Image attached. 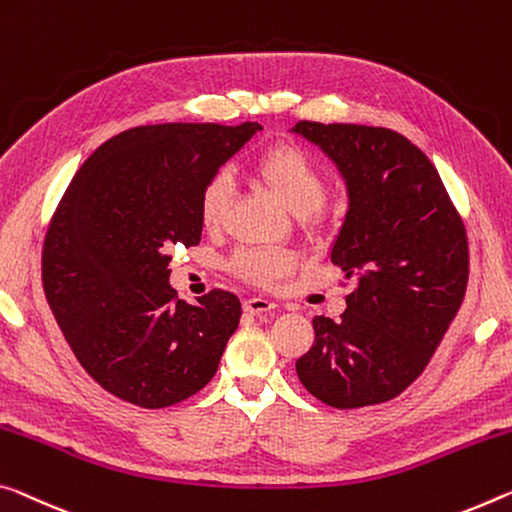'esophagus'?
Listing matches in <instances>:
<instances>
[{
	"mask_svg": "<svg viewBox=\"0 0 512 512\" xmlns=\"http://www.w3.org/2000/svg\"><path fill=\"white\" fill-rule=\"evenodd\" d=\"M243 307H246L248 314H264V312L275 310V307H278V305H275L273 300H269V298L253 296V298H248L246 303H243Z\"/></svg>",
	"mask_w": 512,
	"mask_h": 512,
	"instance_id": "34e87169",
	"label": "esophagus"
}]
</instances>
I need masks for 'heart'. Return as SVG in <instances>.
Wrapping results in <instances>:
<instances>
[{"instance_id": "b5f03b06", "label": "heart", "mask_w": 512, "mask_h": 512, "mask_svg": "<svg viewBox=\"0 0 512 512\" xmlns=\"http://www.w3.org/2000/svg\"><path fill=\"white\" fill-rule=\"evenodd\" d=\"M259 180L271 186V191L282 200L291 214L300 218L312 216L321 209L328 196V182L321 168L314 164L310 154L294 145H273L259 154L255 161ZM234 193V182L227 170H218L200 191V221L207 230H218L225 223ZM234 271L257 285H271L280 280L289 269V257L278 250L246 248L232 259Z\"/></svg>"}]
</instances>
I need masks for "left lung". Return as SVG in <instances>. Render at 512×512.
Instances as JSON below:
<instances>
[{"label":"left lung","instance_id":"left-lung-1","mask_svg":"<svg viewBox=\"0 0 512 512\" xmlns=\"http://www.w3.org/2000/svg\"><path fill=\"white\" fill-rule=\"evenodd\" d=\"M291 132L344 177L348 212L330 259L355 282L342 319L312 321L296 373L332 408L385 403L415 383L460 310L465 225L431 159L392 129L300 120Z\"/></svg>","mask_w":512,"mask_h":512}]
</instances>
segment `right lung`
<instances>
[{
  "instance_id": "right-lung-1",
  "label": "right lung",
  "mask_w": 512,
  "mask_h": 512,
  "mask_svg": "<svg viewBox=\"0 0 512 512\" xmlns=\"http://www.w3.org/2000/svg\"><path fill=\"white\" fill-rule=\"evenodd\" d=\"M262 125L166 123L113 136L88 157L43 243L47 303L95 383L168 408L214 378L241 319L212 289L189 305L170 287V250L198 246L200 191Z\"/></svg>"
}]
</instances>
